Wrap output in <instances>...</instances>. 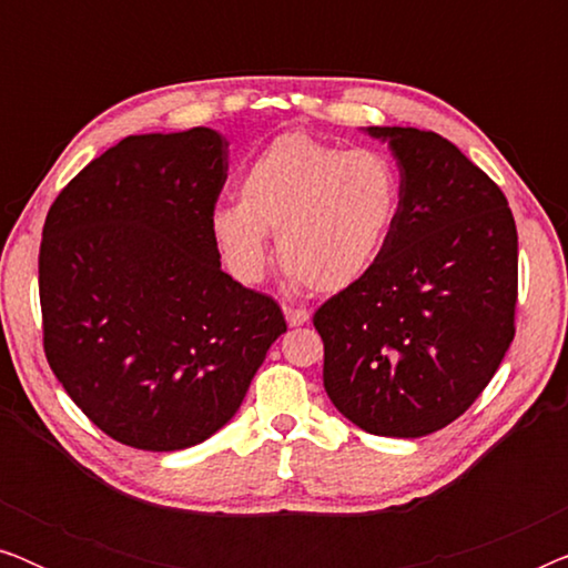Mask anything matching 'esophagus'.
Masks as SVG:
<instances>
[{"label":"esophagus","mask_w":568,"mask_h":568,"mask_svg":"<svg viewBox=\"0 0 568 568\" xmlns=\"http://www.w3.org/2000/svg\"><path fill=\"white\" fill-rule=\"evenodd\" d=\"M284 317H286V323L292 325V328H297V325H305L310 321V313L305 307L284 305Z\"/></svg>","instance_id":"34e87169"}]
</instances>
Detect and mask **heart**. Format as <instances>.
<instances>
[{
  "label": "heart",
  "mask_w": 568,
  "mask_h": 568,
  "mask_svg": "<svg viewBox=\"0 0 568 568\" xmlns=\"http://www.w3.org/2000/svg\"><path fill=\"white\" fill-rule=\"evenodd\" d=\"M398 204V173L383 154L290 131L247 162L237 204L212 212V235L245 282L263 276L276 235L278 261L294 278L336 294L375 266Z\"/></svg>",
  "instance_id": "heart-1"
}]
</instances>
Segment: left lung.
I'll return each mask as SVG.
<instances>
[{"label":"left lung","instance_id":"8db88e82","mask_svg":"<svg viewBox=\"0 0 568 568\" xmlns=\"http://www.w3.org/2000/svg\"><path fill=\"white\" fill-rule=\"evenodd\" d=\"M400 204L369 274L317 310L323 385L377 437H426L491 383L515 338L517 227L499 185L434 131L369 126Z\"/></svg>","mask_w":568,"mask_h":568}]
</instances>
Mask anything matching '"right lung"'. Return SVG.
I'll list each match as a JSON object with an SVG mask.
<instances>
[{"mask_svg": "<svg viewBox=\"0 0 568 568\" xmlns=\"http://www.w3.org/2000/svg\"><path fill=\"white\" fill-rule=\"evenodd\" d=\"M227 158V139L204 126L126 136L45 216V359L121 445L173 453L212 437L286 331L268 294L222 271L212 212Z\"/></svg>", "mask_w": 568, "mask_h": 568, "instance_id": "1", "label": "right lung"}]
</instances>
